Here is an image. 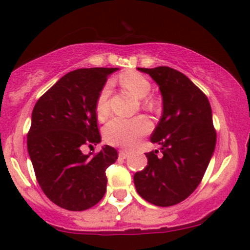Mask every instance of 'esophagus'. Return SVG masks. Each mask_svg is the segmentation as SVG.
Returning <instances> with one entry per match:
<instances>
[{"mask_svg": "<svg viewBox=\"0 0 250 250\" xmlns=\"http://www.w3.org/2000/svg\"><path fill=\"white\" fill-rule=\"evenodd\" d=\"M129 156V152H127V151H119V158H121V159H125Z\"/></svg>", "mask_w": 250, "mask_h": 250, "instance_id": "34e87169", "label": "esophagus"}]
</instances>
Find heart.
<instances>
[{
    "label": "heart",
    "instance_id": "heart-1",
    "mask_svg": "<svg viewBox=\"0 0 250 250\" xmlns=\"http://www.w3.org/2000/svg\"><path fill=\"white\" fill-rule=\"evenodd\" d=\"M122 87L129 91L132 96L143 99V107L148 110L158 108L159 103L152 97H147L151 92V84L146 77L136 71L123 72L119 77ZM110 85L106 83L99 91L96 102V113L99 119H105L109 113ZM151 130V122L145 116H136L132 119L114 118L104 128V137L109 144L121 147H131L143 136Z\"/></svg>",
    "mask_w": 250,
    "mask_h": 250
}]
</instances>
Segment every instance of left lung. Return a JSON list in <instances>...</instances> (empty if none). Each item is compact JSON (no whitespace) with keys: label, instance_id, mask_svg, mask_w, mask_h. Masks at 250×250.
<instances>
[{"label":"left lung","instance_id":"left-lung-1","mask_svg":"<svg viewBox=\"0 0 250 250\" xmlns=\"http://www.w3.org/2000/svg\"><path fill=\"white\" fill-rule=\"evenodd\" d=\"M159 85L163 116L151 135L159 151L145 153L147 165L135 173L136 190L157 207L185 201L203 179L216 147L209 100L186 75L169 67L137 68Z\"/></svg>","mask_w":250,"mask_h":250}]
</instances>
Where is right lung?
<instances>
[{"instance_id": "right-lung-1", "label": "right lung", "mask_w": 250, "mask_h": 250, "mask_svg": "<svg viewBox=\"0 0 250 250\" xmlns=\"http://www.w3.org/2000/svg\"><path fill=\"white\" fill-rule=\"evenodd\" d=\"M119 68L70 71L39 98L27 132V151L37 181L53 203L69 211L96 205L106 192V169L118 151L106 145L84 154L85 145L102 141L96 102L108 75Z\"/></svg>"}]
</instances>
